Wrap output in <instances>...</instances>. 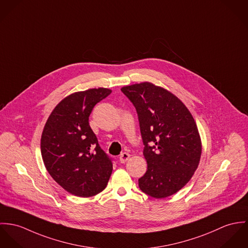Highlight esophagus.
<instances>
[{
    "mask_svg": "<svg viewBox=\"0 0 248 248\" xmlns=\"http://www.w3.org/2000/svg\"><path fill=\"white\" fill-rule=\"evenodd\" d=\"M129 158H130V155H129L128 153H126V152H124V153H122V154L120 155V162H121L122 164H124V163H125Z\"/></svg>",
    "mask_w": 248,
    "mask_h": 248,
    "instance_id": "1",
    "label": "esophagus"
}]
</instances>
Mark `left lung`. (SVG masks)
Here are the masks:
<instances>
[{"mask_svg":"<svg viewBox=\"0 0 248 248\" xmlns=\"http://www.w3.org/2000/svg\"><path fill=\"white\" fill-rule=\"evenodd\" d=\"M137 111L147 162L140 189L162 199L182 189L192 178L202 154L197 124L187 108L171 92L153 83L124 86Z\"/></svg>","mask_w":248,"mask_h":248,"instance_id":"1","label":"left lung"}]
</instances>
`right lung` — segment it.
<instances>
[{
  "label": "right lung",
  "mask_w": 248,
  "mask_h": 248,
  "mask_svg": "<svg viewBox=\"0 0 248 248\" xmlns=\"http://www.w3.org/2000/svg\"><path fill=\"white\" fill-rule=\"evenodd\" d=\"M110 93L100 87L67 96L51 112L42 134L46 170L63 189L78 197L102 192L110 178L112 160L88 123L94 107Z\"/></svg>",
  "instance_id": "1"
}]
</instances>
